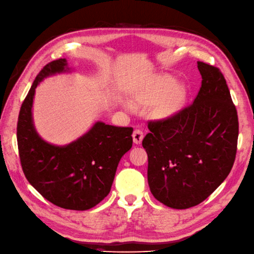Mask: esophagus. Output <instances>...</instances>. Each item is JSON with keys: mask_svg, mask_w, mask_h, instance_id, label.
Instances as JSON below:
<instances>
[{"mask_svg": "<svg viewBox=\"0 0 254 254\" xmlns=\"http://www.w3.org/2000/svg\"><path fill=\"white\" fill-rule=\"evenodd\" d=\"M132 137H133V142L135 144H141L144 137V132L141 129H135L132 133Z\"/></svg>", "mask_w": 254, "mask_h": 254, "instance_id": "34e87169", "label": "esophagus"}]
</instances>
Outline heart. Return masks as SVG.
Returning <instances> with one entry per match:
<instances>
[{"mask_svg":"<svg viewBox=\"0 0 254 254\" xmlns=\"http://www.w3.org/2000/svg\"><path fill=\"white\" fill-rule=\"evenodd\" d=\"M173 86V80L171 79H161L160 81H158L156 90L153 93L147 97V99H157L158 97H160L165 92L167 93L162 96V98L160 99V102L157 105L156 111L158 114L160 115H165L171 113L173 111H175L177 108H178L181 99H182V90L181 88H179L178 86H174L171 88L170 87ZM171 88L170 89L169 88ZM170 90H169L168 89ZM169 91H167V90ZM126 107L128 108H131L130 105L126 104Z\"/></svg>","mask_w":254,"mask_h":254,"instance_id":"heart-1","label":"heart"}]
</instances>
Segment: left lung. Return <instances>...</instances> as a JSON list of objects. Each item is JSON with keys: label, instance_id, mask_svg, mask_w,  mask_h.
<instances>
[{"label": "left lung", "instance_id": "1", "mask_svg": "<svg viewBox=\"0 0 254 254\" xmlns=\"http://www.w3.org/2000/svg\"><path fill=\"white\" fill-rule=\"evenodd\" d=\"M197 66L202 80L193 104L149 121L142 142L151 194L179 210L202 202L224 182L237 149L238 118L224 75L201 61Z\"/></svg>", "mask_w": 254, "mask_h": 254}]
</instances>
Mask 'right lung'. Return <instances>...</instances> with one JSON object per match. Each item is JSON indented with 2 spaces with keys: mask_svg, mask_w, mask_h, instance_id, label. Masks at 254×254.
I'll return each mask as SVG.
<instances>
[{
  "mask_svg": "<svg viewBox=\"0 0 254 254\" xmlns=\"http://www.w3.org/2000/svg\"><path fill=\"white\" fill-rule=\"evenodd\" d=\"M68 71L66 60L45 65L23 102L17 125L21 166L26 179L57 206L84 211L109 194L121 158L132 146V127H115L97 122L76 141L56 146L37 133L32 107L35 89L50 75Z\"/></svg>",
  "mask_w": 254,
  "mask_h": 254,
  "instance_id": "obj_1",
  "label": "right lung"
}]
</instances>
